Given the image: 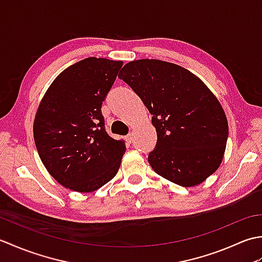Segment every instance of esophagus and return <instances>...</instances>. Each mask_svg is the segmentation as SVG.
Here are the masks:
<instances>
[{"instance_id": "obj_1", "label": "esophagus", "mask_w": 262, "mask_h": 262, "mask_svg": "<svg viewBox=\"0 0 262 262\" xmlns=\"http://www.w3.org/2000/svg\"><path fill=\"white\" fill-rule=\"evenodd\" d=\"M125 140H126V142H127L128 144H130V143L133 142V134H128V135L125 137Z\"/></svg>"}]
</instances>
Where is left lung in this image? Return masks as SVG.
<instances>
[{"instance_id":"obj_1","label":"left lung","mask_w":262,"mask_h":262,"mask_svg":"<svg viewBox=\"0 0 262 262\" xmlns=\"http://www.w3.org/2000/svg\"><path fill=\"white\" fill-rule=\"evenodd\" d=\"M118 77L152 115L158 142L148 163L158 174L193 187L220 168L229 125L220 101L198 76L177 64L145 58L127 63Z\"/></svg>"}]
</instances>
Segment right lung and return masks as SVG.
<instances>
[{"instance_id":"add662e5","label":"right lung","mask_w":262,"mask_h":262,"mask_svg":"<svg viewBox=\"0 0 262 262\" xmlns=\"http://www.w3.org/2000/svg\"><path fill=\"white\" fill-rule=\"evenodd\" d=\"M121 66L107 58L80 60L53 81L39 103L38 154L49 174L73 191L97 190L119 170L126 145L107 134L101 105Z\"/></svg>"}]
</instances>
